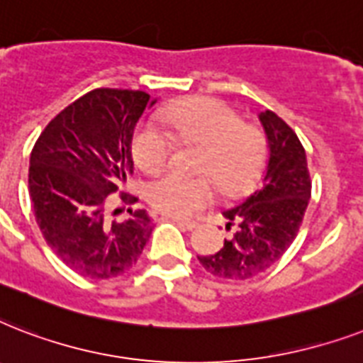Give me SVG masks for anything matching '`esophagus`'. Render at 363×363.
Segmentation results:
<instances>
[{
	"instance_id": "esophagus-1",
	"label": "esophagus",
	"mask_w": 363,
	"mask_h": 363,
	"mask_svg": "<svg viewBox=\"0 0 363 363\" xmlns=\"http://www.w3.org/2000/svg\"><path fill=\"white\" fill-rule=\"evenodd\" d=\"M172 221L182 227L184 230H195L199 227V221H191V219H179V217H172Z\"/></svg>"
}]
</instances>
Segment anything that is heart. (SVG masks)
Wrapping results in <instances>:
<instances>
[{"mask_svg":"<svg viewBox=\"0 0 363 363\" xmlns=\"http://www.w3.org/2000/svg\"><path fill=\"white\" fill-rule=\"evenodd\" d=\"M163 123L144 121L133 135V157L144 172L163 170L172 157L174 135L184 144H200L202 152L196 170L208 174L185 176L168 172L147 185V200L161 213L189 217L216 199L217 184L228 195L251 189L260 178L268 142L259 127L243 123L242 116L225 101L193 97L170 104L163 110ZM211 173L214 176H209Z\"/></svg>","mask_w":363,"mask_h":363,"instance_id":"heart-1","label":"heart"}]
</instances>
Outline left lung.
I'll return each mask as SVG.
<instances>
[{"mask_svg": "<svg viewBox=\"0 0 363 363\" xmlns=\"http://www.w3.org/2000/svg\"><path fill=\"white\" fill-rule=\"evenodd\" d=\"M259 120L269 150L264 185L223 211L232 236L216 255L199 257L219 279L245 281L272 268L294 242L311 199L306 150L296 133L272 110L260 112Z\"/></svg>", "mask_w": 363, "mask_h": 363, "instance_id": "obj_1", "label": "left lung"}]
</instances>
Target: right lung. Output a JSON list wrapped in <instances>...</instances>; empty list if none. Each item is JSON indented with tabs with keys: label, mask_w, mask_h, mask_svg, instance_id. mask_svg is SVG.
I'll list each match as a JSON object with an SVG mask.
<instances>
[{
	"label": "right lung",
	"mask_w": 363,
	"mask_h": 363,
	"mask_svg": "<svg viewBox=\"0 0 363 363\" xmlns=\"http://www.w3.org/2000/svg\"><path fill=\"white\" fill-rule=\"evenodd\" d=\"M152 104L146 91L94 89L63 108L35 142L28 179L35 219L52 251L82 277L125 274L150 240L146 211L127 210L125 221H116L108 208L133 174V133ZM120 199L136 202L127 193Z\"/></svg>",
	"instance_id": "obj_1"
}]
</instances>
